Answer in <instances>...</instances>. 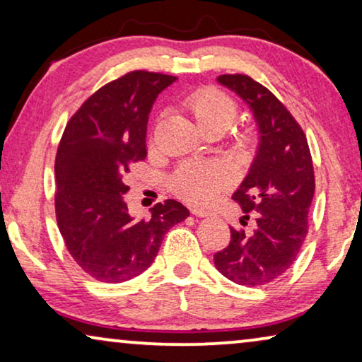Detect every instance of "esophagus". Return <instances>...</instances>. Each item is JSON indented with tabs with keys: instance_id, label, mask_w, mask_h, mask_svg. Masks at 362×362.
Instances as JSON below:
<instances>
[{
	"instance_id": "obj_1",
	"label": "esophagus",
	"mask_w": 362,
	"mask_h": 362,
	"mask_svg": "<svg viewBox=\"0 0 362 362\" xmlns=\"http://www.w3.org/2000/svg\"><path fill=\"white\" fill-rule=\"evenodd\" d=\"M191 212H192V214H194V216H197V217H207V216H211L209 211L199 209V207H192Z\"/></svg>"
}]
</instances>
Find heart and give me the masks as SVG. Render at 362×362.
<instances>
[{
	"instance_id": "b5f03b06",
	"label": "heart",
	"mask_w": 362,
	"mask_h": 362,
	"mask_svg": "<svg viewBox=\"0 0 362 362\" xmlns=\"http://www.w3.org/2000/svg\"><path fill=\"white\" fill-rule=\"evenodd\" d=\"M186 107L202 130L229 127L237 117V103L217 87H202L186 98ZM230 171L219 161H185L170 177L176 196L192 204H207L229 187Z\"/></svg>"
}]
</instances>
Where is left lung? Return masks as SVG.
I'll return each instance as SVG.
<instances>
[{
    "label": "left lung",
    "mask_w": 362,
    "mask_h": 362,
    "mask_svg": "<svg viewBox=\"0 0 362 362\" xmlns=\"http://www.w3.org/2000/svg\"><path fill=\"white\" fill-rule=\"evenodd\" d=\"M250 107L260 143L249 175L232 199L242 207V224L255 217V229L230 227V242L214 254V265L244 286L265 285L293 265L308 234L315 194L313 161L306 135L286 107L244 74L217 77Z\"/></svg>",
    "instance_id": "1"
}]
</instances>
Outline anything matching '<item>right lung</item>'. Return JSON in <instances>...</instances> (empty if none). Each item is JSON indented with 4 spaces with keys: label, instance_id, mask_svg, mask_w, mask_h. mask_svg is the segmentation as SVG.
Wrapping results in <instances>:
<instances>
[{
    "label": "right lung",
    "instance_id": "1",
    "mask_svg": "<svg viewBox=\"0 0 362 362\" xmlns=\"http://www.w3.org/2000/svg\"><path fill=\"white\" fill-rule=\"evenodd\" d=\"M176 81L132 71L92 93L67 122L56 155L54 194L59 230L69 254L98 281L120 284L153 264L165 234L189 216L166 199L150 219L128 214L123 182L146 158V125L158 93Z\"/></svg>",
    "mask_w": 362,
    "mask_h": 362
}]
</instances>
